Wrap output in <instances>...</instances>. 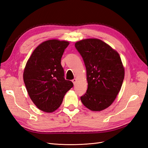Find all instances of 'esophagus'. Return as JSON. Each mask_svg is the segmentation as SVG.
<instances>
[{"label":"esophagus","mask_w":148,"mask_h":148,"mask_svg":"<svg viewBox=\"0 0 148 148\" xmlns=\"http://www.w3.org/2000/svg\"><path fill=\"white\" fill-rule=\"evenodd\" d=\"M72 82H73V83L74 84V85L76 84V83H77V79L74 78L73 79H72Z\"/></svg>","instance_id":"obj_1"}]
</instances>
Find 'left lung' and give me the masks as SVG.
I'll return each instance as SVG.
<instances>
[{"label":"left lung","instance_id":"1","mask_svg":"<svg viewBox=\"0 0 148 148\" xmlns=\"http://www.w3.org/2000/svg\"><path fill=\"white\" fill-rule=\"evenodd\" d=\"M75 46L86 69L88 89L81 101L89 110H104L112 104L123 82L125 70L120 57L98 39H83Z\"/></svg>","mask_w":148,"mask_h":148}]
</instances>
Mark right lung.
Returning a JSON list of instances; mask_svg holds the SVG:
<instances>
[{
    "label": "right lung",
    "mask_w": 148,
    "mask_h": 148,
    "mask_svg": "<svg viewBox=\"0 0 148 148\" xmlns=\"http://www.w3.org/2000/svg\"><path fill=\"white\" fill-rule=\"evenodd\" d=\"M69 42L51 39L34 49L23 72L28 95L39 109L53 112L63 101L66 92L73 84L64 78L61 59Z\"/></svg>",
    "instance_id": "obj_1"
}]
</instances>
